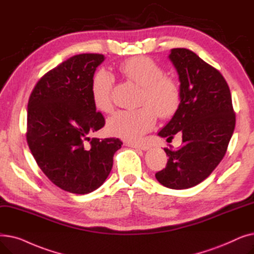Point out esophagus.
Instances as JSON below:
<instances>
[{"mask_svg":"<svg viewBox=\"0 0 254 254\" xmlns=\"http://www.w3.org/2000/svg\"><path fill=\"white\" fill-rule=\"evenodd\" d=\"M126 145L129 146V147L139 148V149H142V150H148L149 149V146L147 144L143 143V142H127Z\"/></svg>","mask_w":254,"mask_h":254,"instance_id":"esophagus-1","label":"esophagus"}]
</instances>
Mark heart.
Here are the masks:
<instances>
[{"mask_svg": "<svg viewBox=\"0 0 254 254\" xmlns=\"http://www.w3.org/2000/svg\"><path fill=\"white\" fill-rule=\"evenodd\" d=\"M117 71L126 81L139 86L135 110H120L109 117L106 128L112 136L127 141L138 140L156 123V114L169 118L177 111L181 101L178 80L164 74V68L151 58L138 56L122 62ZM113 80L106 72L93 77L90 93L93 106L103 113L111 112Z\"/></svg>", "mask_w": 254, "mask_h": 254, "instance_id": "b5f03b06", "label": "heart"}]
</instances>
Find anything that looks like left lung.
<instances>
[{
	"label": "left lung",
	"mask_w": 254,
	"mask_h": 254,
	"mask_svg": "<svg viewBox=\"0 0 254 254\" xmlns=\"http://www.w3.org/2000/svg\"><path fill=\"white\" fill-rule=\"evenodd\" d=\"M179 75L181 101L171 122L158 136H182L178 149L166 147L169 156L157 181L172 190L201 183L223 158L236 125L230 87L221 73L186 48L169 56Z\"/></svg>",
	"instance_id": "obj_1"
}]
</instances>
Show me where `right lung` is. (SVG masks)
Instances as JSON below:
<instances>
[{
    "label": "right lung",
    "mask_w": 254,
    "mask_h": 254,
    "mask_svg": "<svg viewBox=\"0 0 254 254\" xmlns=\"http://www.w3.org/2000/svg\"><path fill=\"white\" fill-rule=\"evenodd\" d=\"M100 53H81L40 78L28 104L26 141L39 168L60 189L85 194L104 183L122 148L118 138H89L105 126L90 85Z\"/></svg>",
    "instance_id": "right-lung-1"
}]
</instances>
